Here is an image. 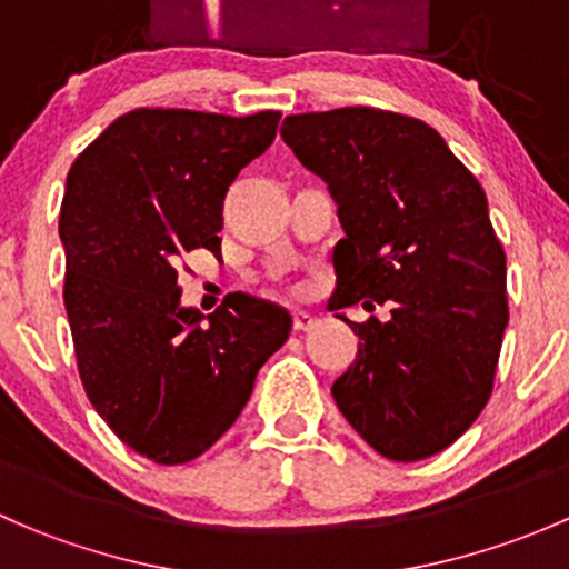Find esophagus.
<instances>
[{"label": "esophagus", "mask_w": 569, "mask_h": 569, "mask_svg": "<svg viewBox=\"0 0 569 569\" xmlns=\"http://www.w3.org/2000/svg\"><path fill=\"white\" fill-rule=\"evenodd\" d=\"M313 321H317V319H313L311 313H306V311H297V313H295V330H297V332H302V330H311V327H313Z\"/></svg>", "instance_id": "1"}]
</instances>
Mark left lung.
Here are the masks:
<instances>
[{
  "instance_id": "left-lung-1",
  "label": "left lung",
  "mask_w": 569,
  "mask_h": 569,
  "mask_svg": "<svg viewBox=\"0 0 569 569\" xmlns=\"http://www.w3.org/2000/svg\"><path fill=\"white\" fill-rule=\"evenodd\" d=\"M338 206L336 295L391 319L349 321L360 338L332 399L396 462L455 443L479 418L509 321L507 256L473 173L423 120L371 107L289 114L280 129Z\"/></svg>"
}]
</instances>
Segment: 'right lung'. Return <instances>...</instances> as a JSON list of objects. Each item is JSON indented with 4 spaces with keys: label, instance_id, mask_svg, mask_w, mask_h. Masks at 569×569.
Returning <instances> with one entry per match:
<instances>
[{
    "label": "right lung",
    "instance_id": "1",
    "mask_svg": "<svg viewBox=\"0 0 569 569\" xmlns=\"http://www.w3.org/2000/svg\"><path fill=\"white\" fill-rule=\"evenodd\" d=\"M278 120L134 109L68 170L62 300L79 377L109 429L159 465L214 446L289 338L291 317L272 302L242 295L203 317L178 286L181 256L220 250L228 187L272 146Z\"/></svg>",
    "mask_w": 569,
    "mask_h": 569
}]
</instances>
